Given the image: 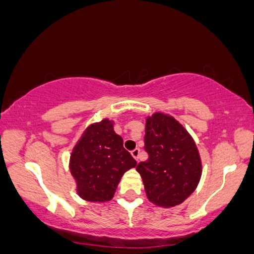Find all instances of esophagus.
I'll use <instances>...</instances> for the list:
<instances>
[{
  "instance_id": "obj_1",
  "label": "esophagus",
  "mask_w": 254,
  "mask_h": 254,
  "mask_svg": "<svg viewBox=\"0 0 254 254\" xmlns=\"http://www.w3.org/2000/svg\"><path fill=\"white\" fill-rule=\"evenodd\" d=\"M139 149H135V150H132L131 151V156L133 157V159L136 160V161H138V157H139Z\"/></svg>"
}]
</instances>
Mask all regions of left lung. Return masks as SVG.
<instances>
[{"mask_svg": "<svg viewBox=\"0 0 254 254\" xmlns=\"http://www.w3.org/2000/svg\"><path fill=\"white\" fill-rule=\"evenodd\" d=\"M144 149L149 157L136 171L148 199L162 208L182 204L202 177V160L192 136L174 117L155 112L145 118Z\"/></svg>", "mask_w": 254, "mask_h": 254, "instance_id": "8db88e82", "label": "left lung"}]
</instances>
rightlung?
I'll list each match as a JSON object with an SVG mask.
<instances>
[{
    "instance_id": "obj_1",
    "label": "right lung",
    "mask_w": 254,
    "mask_h": 254,
    "mask_svg": "<svg viewBox=\"0 0 254 254\" xmlns=\"http://www.w3.org/2000/svg\"><path fill=\"white\" fill-rule=\"evenodd\" d=\"M113 125L109 118L88 125L71 150L69 170L77 194L87 202L112 199L125 172L137 165Z\"/></svg>"
}]
</instances>
